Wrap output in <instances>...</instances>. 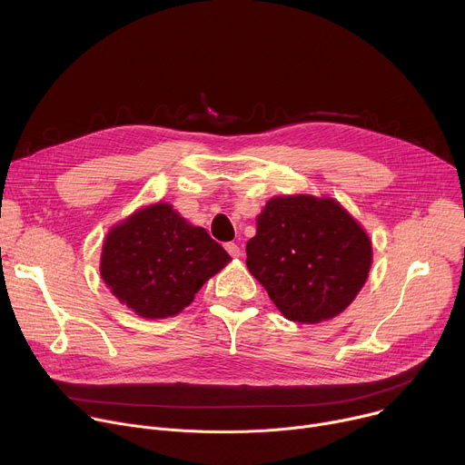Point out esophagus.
<instances>
[{"label": "esophagus", "mask_w": 465, "mask_h": 465, "mask_svg": "<svg viewBox=\"0 0 465 465\" xmlns=\"http://www.w3.org/2000/svg\"><path fill=\"white\" fill-rule=\"evenodd\" d=\"M224 248H226V252H228L232 257H239V255H241V248H239L235 242H226Z\"/></svg>", "instance_id": "obj_1"}]
</instances>
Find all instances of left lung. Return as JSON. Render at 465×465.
<instances>
[{"instance_id":"left-lung-1","label":"left lung","mask_w":465,"mask_h":465,"mask_svg":"<svg viewBox=\"0 0 465 465\" xmlns=\"http://www.w3.org/2000/svg\"><path fill=\"white\" fill-rule=\"evenodd\" d=\"M246 255L287 320L318 323L341 314L366 283L371 242L331 198L276 196L257 217Z\"/></svg>"}]
</instances>
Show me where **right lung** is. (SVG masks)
Listing matches in <instances>:
<instances>
[{"instance_id": "obj_1", "label": "right lung", "mask_w": 465, "mask_h": 465, "mask_svg": "<svg viewBox=\"0 0 465 465\" xmlns=\"http://www.w3.org/2000/svg\"><path fill=\"white\" fill-rule=\"evenodd\" d=\"M228 261L204 228L187 224L169 204H153L108 233L101 276L136 314L167 318L187 307Z\"/></svg>"}]
</instances>
